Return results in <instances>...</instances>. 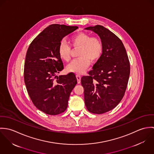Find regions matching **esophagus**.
Here are the masks:
<instances>
[{
	"mask_svg": "<svg viewBox=\"0 0 154 154\" xmlns=\"http://www.w3.org/2000/svg\"><path fill=\"white\" fill-rule=\"evenodd\" d=\"M76 79H77L78 84H80V83H81V75H76Z\"/></svg>",
	"mask_w": 154,
	"mask_h": 154,
	"instance_id": "1",
	"label": "esophagus"
}]
</instances>
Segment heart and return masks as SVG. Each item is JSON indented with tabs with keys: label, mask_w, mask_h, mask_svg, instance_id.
Masks as SVG:
<instances>
[{
	"label": "heart",
	"mask_w": 154,
	"mask_h": 154,
	"mask_svg": "<svg viewBox=\"0 0 154 154\" xmlns=\"http://www.w3.org/2000/svg\"><path fill=\"white\" fill-rule=\"evenodd\" d=\"M71 45L74 48H79L78 59L73 60L67 66L69 72L82 73L85 71L92 62H97L103 51V44L97 37H91L85 32H79L73 35L70 40ZM60 57L65 62L71 59V48L65 42H62L58 48Z\"/></svg>",
	"instance_id": "1"
}]
</instances>
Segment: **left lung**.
I'll return each instance as SVG.
<instances>
[{"label":"left lung","mask_w":154,"mask_h":154,"mask_svg":"<svg viewBox=\"0 0 154 154\" xmlns=\"http://www.w3.org/2000/svg\"><path fill=\"white\" fill-rule=\"evenodd\" d=\"M97 34L103 51L89 76L81 78L87 110L101 114L115 108L122 100L127 88L130 63L121 40L109 29L97 25L85 28Z\"/></svg>","instance_id":"left-lung-1"}]
</instances>
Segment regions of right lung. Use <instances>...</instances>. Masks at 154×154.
Returning <instances> with one entry per match:
<instances>
[{"mask_svg": "<svg viewBox=\"0 0 154 154\" xmlns=\"http://www.w3.org/2000/svg\"><path fill=\"white\" fill-rule=\"evenodd\" d=\"M76 26L52 24L31 42L25 57L24 82L29 96L38 110L49 115L66 110L70 92L77 84L73 73L56 75L63 69L58 53L61 41Z\"/></svg>", "mask_w": 154, "mask_h": 154, "instance_id": "1", "label": "right lung"}]
</instances>
